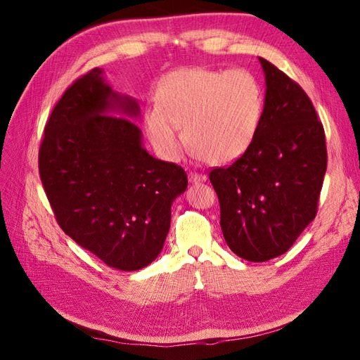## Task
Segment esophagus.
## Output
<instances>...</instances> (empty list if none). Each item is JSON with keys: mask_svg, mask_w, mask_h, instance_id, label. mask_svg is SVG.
Returning <instances> with one entry per match:
<instances>
[{"mask_svg": "<svg viewBox=\"0 0 360 360\" xmlns=\"http://www.w3.org/2000/svg\"><path fill=\"white\" fill-rule=\"evenodd\" d=\"M188 179L191 183H201V181H205V174H201V172H195V171H189L188 172Z\"/></svg>", "mask_w": 360, "mask_h": 360, "instance_id": "1", "label": "esophagus"}]
</instances>
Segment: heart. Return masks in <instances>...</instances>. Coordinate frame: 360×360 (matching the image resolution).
I'll return each mask as SVG.
<instances>
[{
	"instance_id": "heart-1",
	"label": "heart",
	"mask_w": 360,
	"mask_h": 360,
	"mask_svg": "<svg viewBox=\"0 0 360 360\" xmlns=\"http://www.w3.org/2000/svg\"><path fill=\"white\" fill-rule=\"evenodd\" d=\"M264 97L243 69L184 68L158 86L156 106L144 112V129L158 153L176 160L184 147L179 127L195 153L212 163H230L252 146L263 120Z\"/></svg>"
}]
</instances>
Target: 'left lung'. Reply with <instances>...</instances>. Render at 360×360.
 I'll return each mask as SVG.
<instances>
[{
    "label": "left lung",
    "mask_w": 360,
    "mask_h": 360,
    "mask_svg": "<svg viewBox=\"0 0 360 360\" xmlns=\"http://www.w3.org/2000/svg\"><path fill=\"white\" fill-rule=\"evenodd\" d=\"M263 120L252 146L209 174L221 228L236 255L254 263L279 257L317 214L328 150L323 124L302 86L264 58Z\"/></svg>",
    "instance_id": "left-lung-1"
}]
</instances>
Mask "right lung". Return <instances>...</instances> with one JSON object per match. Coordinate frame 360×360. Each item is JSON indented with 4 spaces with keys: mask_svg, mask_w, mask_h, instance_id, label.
Instances as JSON below:
<instances>
[{
    "mask_svg": "<svg viewBox=\"0 0 360 360\" xmlns=\"http://www.w3.org/2000/svg\"><path fill=\"white\" fill-rule=\"evenodd\" d=\"M102 69L64 91L45 126L39 172L61 230L106 266H148L165 243L171 204L188 188L184 169L147 153L139 106L114 93Z\"/></svg>",
    "mask_w": 360,
    "mask_h": 360,
    "instance_id": "1",
    "label": "right lung"
}]
</instances>
